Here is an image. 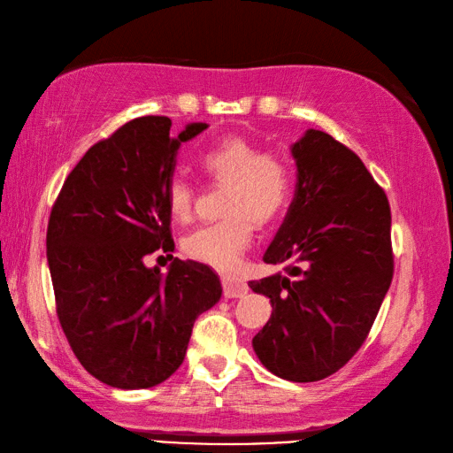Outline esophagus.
Wrapping results in <instances>:
<instances>
[{"label":"esophagus","mask_w":453,"mask_h":453,"mask_svg":"<svg viewBox=\"0 0 453 453\" xmlns=\"http://www.w3.org/2000/svg\"><path fill=\"white\" fill-rule=\"evenodd\" d=\"M250 287L242 278L238 276H225L223 278V293L226 298H240L243 295H248Z\"/></svg>","instance_id":"esophagus-1"}]
</instances>
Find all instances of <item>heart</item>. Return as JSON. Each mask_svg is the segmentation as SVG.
Wrapping results in <instances>:
<instances>
[{
  "mask_svg": "<svg viewBox=\"0 0 453 453\" xmlns=\"http://www.w3.org/2000/svg\"><path fill=\"white\" fill-rule=\"evenodd\" d=\"M198 164L213 183H225L226 217L195 228L183 240L188 257L217 268L236 263L253 236V221L266 225L280 217L291 196V168L287 160L242 135H225L205 147ZM170 215L187 223L195 210V187L175 175L166 187Z\"/></svg>",
  "mask_w": 453,
  "mask_h": 453,
  "instance_id": "obj_1",
  "label": "heart"
}]
</instances>
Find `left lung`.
I'll list each match as a JSON object with an SVG mask.
<instances>
[{
  "label": "left lung",
  "mask_w": 453,
  "mask_h": 453,
  "mask_svg": "<svg viewBox=\"0 0 453 453\" xmlns=\"http://www.w3.org/2000/svg\"><path fill=\"white\" fill-rule=\"evenodd\" d=\"M296 190L263 257L281 272L250 287L272 315L253 349L272 374L318 381L366 340L393 280L391 210L351 149L321 130L291 147Z\"/></svg>",
  "instance_id": "obj_1"
}]
</instances>
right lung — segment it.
I'll return each mask as SVG.
<instances>
[{
    "mask_svg": "<svg viewBox=\"0 0 453 453\" xmlns=\"http://www.w3.org/2000/svg\"><path fill=\"white\" fill-rule=\"evenodd\" d=\"M168 117H140L94 143L52 205L47 260L62 331L79 363L119 389H147L181 366L198 315L221 298L217 273L173 258L168 273L145 257L173 251L166 187L193 122L172 138Z\"/></svg>",
    "mask_w": 453,
    "mask_h": 453,
    "instance_id": "obj_1",
    "label": "right lung"
}]
</instances>
